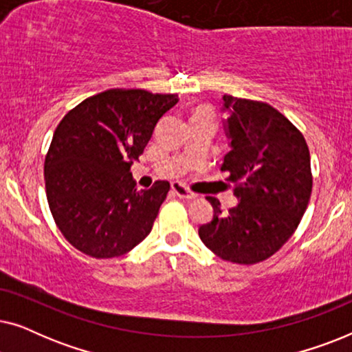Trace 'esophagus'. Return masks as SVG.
Wrapping results in <instances>:
<instances>
[{
  "label": "esophagus",
  "mask_w": 352,
  "mask_h": 352,
  "mask_svg": "<svg viewBox=\"0 0 352 352\" xmlns=\"http://www.w3.org/2000/svg\"><path fill=\"white\" fill-rule=\"evenodd\" d=\"M171 190L175 192V194L179 197V199H186V200L197 199V194L190 192L184 184H181V182H171Z\"/></svg>",
  "instance_id": "obj_1"
}]
</instances>
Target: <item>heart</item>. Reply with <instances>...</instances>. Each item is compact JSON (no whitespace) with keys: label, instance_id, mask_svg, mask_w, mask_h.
Here are the masks:
<instances>
[{"label":"heart","instance_id":"heart-1","mask_svg":"<svg viewBox=\"0 0 352 352\" xmlns=\"http://www.w3.org/2000/svg\"><path fill=\"white\" fill-rule=\"evenodd\" d=\"M195 113H211V110H210V107H205V105H204V107L197 109Z\"/></svg>","mask_w":352,"mask_h":352}]
</instances>
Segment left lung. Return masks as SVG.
Wrapping results in <instances>:
<instances>
[{
    "label": "left lung",
    "mask_w": 352,
    "mask_h": 352,
    "mask_svg": "<svg viewBox=\"0 0 352 352\" xmlns=\"http://www.w3.org/2000/svg\"><path fill=\"white\" fill-rule=\"evenodd\" d=\"M224 131L230 151L228 171L239 204L221 210L214 197L213 219L199 228L206 247L224 261H264L292 237L311 199L309 148L290 120L258 100L223 96Z\"/></svg>",
    "instance_id": "8db88e82"
}]
</instances>
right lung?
Returning <instances> with one entry per match:
<instances>
[{"mask_svg":"<svg viewBox=\"0 0 352 352\" xmlns=\"http://www.w3.org/2000/svg\"><path fill=\"white\" fill-rule=\"evenodd\" d=\"M177 100L176 94L109 89L57 124L45 160L47 204L62 235L81 253L122 256L152 230L170 182L138 190L129 168Z\"/></svg>","mask_w":352,"mask_h":352,"instance_id":"obj_1","label":"right lung"}]
</instances>
